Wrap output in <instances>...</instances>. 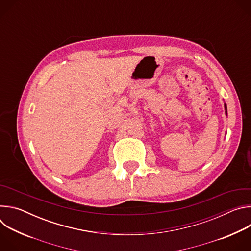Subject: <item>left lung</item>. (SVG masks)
Here are the masks:
<instances>
[{
  "instance_id": "8db88e82",
  "label": "left lung",
  "mask_w": 251,
  "mask_h": 251,
  "mask_svg": "<svg viewBox=\"0 0 251 251\" xmlns=\"http://www.w3.org/2000/svg\"><path fill=\"white\" fill-rule=\"evenodd\" d=\"M225 108H226V105L225 104Z\"/></svg>"
}]
</instances>
